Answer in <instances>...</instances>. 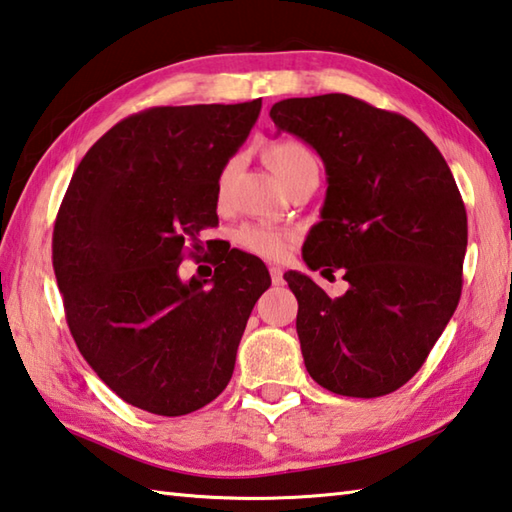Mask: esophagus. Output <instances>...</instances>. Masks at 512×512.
<instances>
[{"instance_id": "esophagus-1", "label": "esophagus", "mask_w": 512, "mask_h": 512, "mask_svg": "<svg viewBox=\"0 0 512 512\" xmlns=\"http://www.w3.org/2000/svg\"><path fill=\"white\" fill-rule=\"evenodd\" d=\"M269 274H272V283L274 285H283V269L281 267L272 265V267H269Z\"/></svg>"}]
</instances>
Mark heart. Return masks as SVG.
<instances>
[{
    "label": "heart",
    "instance_id": "obj_1",
    "mask_svg": "<svg viewBox=\"0 0 512 512\" xmlns=\"http://www.w3.org/2000/svg\"><path fill=\"white\" fill-rule=\"evenodd\" d=\"M265 158L269 167L274 169L278 180L283 182V187L292 180L296 173H301L307 167H316L312 153L307 151L301 142L296 140H276L267 147ZM236 169V160H229L227 165L218 173V200H225L227 185L231 173ZM236 243L245 249V252L267 258V260H283L296 243V234L285 227L267 225V223H252L243 225L236 231Z\"/></svg>",
    "mask_w": 512,
    "mask_h": 512
}]
</instances>
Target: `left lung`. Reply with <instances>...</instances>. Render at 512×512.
I'll return each mask as SVG.
<instances>
[{
	"instance_id": "8db88e82",
	"label": "left lung",
	"mask_w": 512,
	"mask_h": 512,
	"mask_svg": "<svg viewBox=\"0 0 512 512\" xmlns=\"http://www.w3.org/2000/svg\"><path fill=\"white\" fill-rule=\"evenodd\" d=\"M269 118L325 165L321 223L307 234L305 265L343 269L350 285L332 298L310 276L285 274L305 368L343 397L399 390L461 296L468 220L450 167L417 124L352 95L281 100Z\"/></svg>"
}]
</instances>
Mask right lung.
<instances>
[{"label":"right lung","instance_id":"1","mask_svg":"<svg viewBox=\"0 0 512 512\" xmlns=\"http://www.w3.org/2000/svg\"><path fill=\"white\" fill-rule=\"evenodd\" d=\"M260 100L153 106L86 151L53 229L66 323L95 374L131 406L180 417L214 401L272 285L231 249L214 276L182 281L185 249L218 225V173L243 147Z\"/></svg>","mask_w":512,"mask_h":512}]
</instances>
